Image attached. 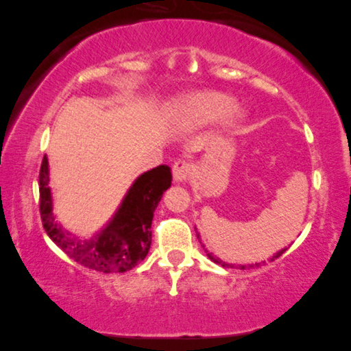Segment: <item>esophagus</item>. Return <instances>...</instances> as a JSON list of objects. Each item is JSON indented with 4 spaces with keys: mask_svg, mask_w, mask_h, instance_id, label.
Returning a JSON list of instances; mask_svg holds the SVG:
<instances>
[{
    "mask_svg": "<svg viewBox=\"0 0 351 351\" xmlns=\"http://www.w3.org/2000/svg\"><path fill=\"white\" fill-rule=\"evenodd\" d=\"M191 173V165L188 163L186 160H178L175 161L173 165V178L176 179V181L182 182V181H186L188 176H190Z\"/></svg>",
    "mask_w": 351,
    "mask_h": 351,
    "instance_id": "1",
    "label": "esophagus"
}]
</instances>
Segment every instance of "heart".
I'll return each mask as SVG.
<instances>
[{"label":"heart","mask_w":351,"mask_h":351,"mask_svg":"<svg viewBox=\"0 0 351 351\" xmlns=\"http://www.w3.org/2000/svg\"><path fill=\"white\" fill-rule=\"evenodd\" d=\"M234 106V99L217 93H199L185 99L184 111L193 123H212L226 117Z\"/></svg>","instance_id":"obj_1"}]
</instances>
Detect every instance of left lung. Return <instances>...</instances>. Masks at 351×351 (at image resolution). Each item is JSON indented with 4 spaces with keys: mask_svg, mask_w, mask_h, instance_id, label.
<instances>
[{
    "mask_svg": "<svg viewBox=\"0 0 351 351\" xmlns=\"http://www.w3.org/2000/svg\"><path fill=\"white\" fill-rule=\"evenodd\" d=\"M286 250L287 249H282L280 250V252H278V254H276L271 259H269V261H276V259L278 258V256H282L285 252H286ZM206 254H208V256H209V259H212V261L213 263H217V264H219V265H222V267H228V268H240V269H245V268H256V267H259V265H261V263H258V264H252V265H232V264H226V263H223V261H221V259H218L217 256H213L212 254H209L208 252V250H206ZM265 264V263H264Z\"/></svg>",
    "mask_w": 351,
    "mask_h": 351,
    "instance_id": "left-lung-1",
    "label": "left lung"
}]
</instances>
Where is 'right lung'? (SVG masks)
<instances>
[{
    "label": "right lung",
    "instance_id": "obj_1",
    "mask_svg": "<svg viewBox=\"0 0 351 351\" xmlns=\"http://www.w3.org/2000/svg\"><path fill=\"white\" fill-rule=\"evenodd\" d=\"M172 184V169L160 165L141 175L117 212L115 218L101 234L80 241L59 228L53 218L49 188V163L43 157L40 169V215L49 237L86 268L101 273H124L147 256L151 246V222L161 195Z\"/></svg>",
    "mask_w": 351,
    "mask_h": 351
}]
</instances>
